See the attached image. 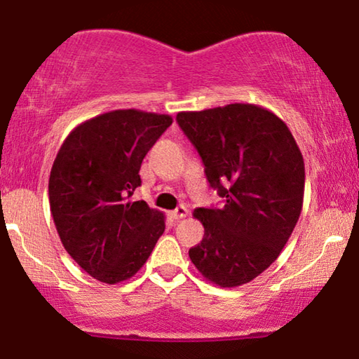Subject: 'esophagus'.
Returning <instances> with one entry per match:
<instances>
[{"label":"esophagus","mask_w":359,"mask_h":359,"mask_svg":"<svg viewBox=\"0 0 359 359\" xmlns=\"http://www.w3.org/2000/svg\"><path fill=\"white\" fill-rule=\"evenodd\" d=\"M169 216L172 219H182V218H187V216H189V210H187V206H184V205H180V206H177V208L175 210H172L169 213Z\"/></svg>","instance_id":"obj_1"}]
</instances>
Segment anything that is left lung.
I'll return each instance as SVG.
<instances>
[{
	"label": "left lung",
	"instance_id": "8db88e82",
	"mask_svg": "<svg viewBox=\"0 0 359 359\" xmlns=\"http://www.w3.org/2000/svg\"><path fill=\"white\" fill-rule=\"evenodd\" d=\"M177 122L201 156L221 208H196L205 236L191 264L216 286L250 283L278 259L299 219L304 159L286 123L255 104L179 112Z\"/></svg>",
	"mask_w": 359,
	"mask_h": 359
}]
</instances>
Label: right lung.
I'll return each mask as SVG.
<instances>
[{"label":"right lung","mask_w":359,"mask_h":359,"mask_svg":"<svg viewBox=\"0 0 359 359\" xmlns=\"http://www.w3.org/2000/svg\"><path fill=\"white\" fill-rule=\"evenodd\" d=\"M172 117L110 110L69 131L48 179L50 211L60 241L95 280L117 285L138 273L165 229V216L130 201L144 156Z\"/></svg>","instance_id":"right-lung-1"}]
</instances>
